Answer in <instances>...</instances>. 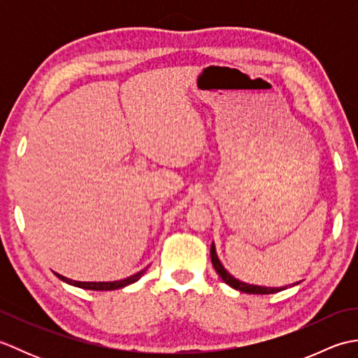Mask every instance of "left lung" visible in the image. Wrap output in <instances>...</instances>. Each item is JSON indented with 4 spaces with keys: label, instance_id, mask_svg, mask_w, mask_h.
Wrapping results in <instances>:
<instances>
[{
    "label": "left lung",
    "instance_id": "left-lung-1",
    "mask_svg": "<svg viewBox=\"0 0 358 358\" xmlns=\"http://www.w3.org/2000/svg\"><path fill=\"white\" fill-rule=\"evenodd\" d=\"M210 260H212V264H214V268L217 271V273L220 275V278H222L226 285H229L231 287L237 289V291L240 292H246V294H262V295H266V294H275V292H280V291H285V289H287V286H280V287H269V286H258V285H249V283H245V281H240L238 278H235L232 273L227 272L224 269V266L222 264V262H220V258L217 255V249H215V245L212 243L210 246ZM300 281H296V283H292L289 285V287L291 286H295L299 285Z\"/></svg>",
    "mask_w": 358,
    "mask_h": 358
}]
</instances>
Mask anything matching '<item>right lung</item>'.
<instances>
[{
	"label": "right lung",
	"mask_w": 358,
	"mask_h": 358,
	"mask_svg": "<svg viewBox=\"0 0 358 358\" xmlns=\"http://www.w3.org/2000/svg\"><path fill=\"white\" fill-rule=\"evenodd\" d=\"M148 268H149V266H146V268L141 269L140 272L134 273V275H131V277L115 280V281H77V280H72V278L59 275V273H57V272H55V275L59 280H63L64 283L77 286V287H81V289H90V291H115V289H121V287H124L127 285L135 283V281H138L144 275V272H146Z\"/></svg>",
	"instance_id": "obj_1"
}]
</instances>
